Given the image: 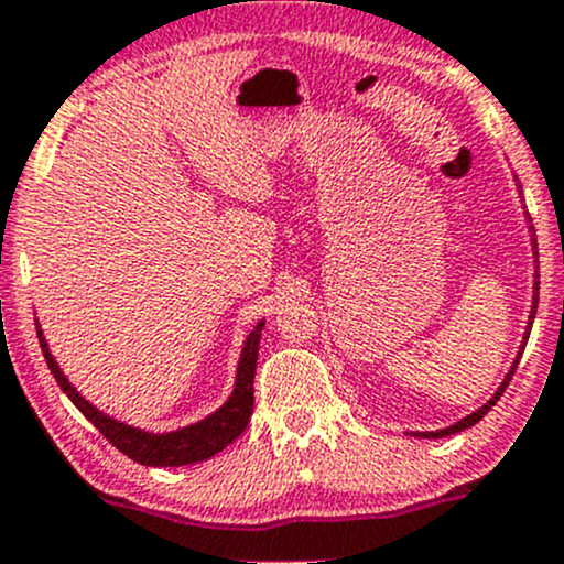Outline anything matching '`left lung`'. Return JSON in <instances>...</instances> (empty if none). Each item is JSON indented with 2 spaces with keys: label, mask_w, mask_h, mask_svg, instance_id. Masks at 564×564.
I'll use <instances>...</instances> for the list:
<instances>
[{
  "label": "left lung",
  "mask_w": 564,
  "mask_h": 564,
  "mask_svg": "<svg viewBox=\"0 0 564 564\" xmlns=\"http://www.w3.org/2000/svg\"><path fill=\"white\" fill-rule=\"evenodd\" d=\"M519 191H521V185H519ZM529 220V218H527ZM529 224H532V220H529ZM529 231H532V253L538 256V240H534V229L532 226H529ZM538 292H540V272H538V259H534V283H532V311H529V322H527V333H524V340H521V349H519V355H516V360H513V366H510V371L505 373V379L502 382H499V388H497V392H494L491 398H488L486 403H482L480 409H475V412L471 414H466V417H460L458 423H453V425H447V429H440V431H417V434H412V436H420V440H442V436H451V434H458V431H464V429H471V425L475 423H480L482 417H486L488 414V409L494 406V403L499 401V398H502V392H505V388H508L510 384V379H513V373H516V368H519V360H521V355H524V346H527V338H529V329H532V322H534V311H538Z\"/></svg>",
  "instance_id": "left-lung-1"
}]
</instances>
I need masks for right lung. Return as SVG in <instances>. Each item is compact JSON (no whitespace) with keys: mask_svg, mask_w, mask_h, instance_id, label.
I'll return each mask as SVG.
<instances>
[{"mask_svg":"<svg viewBox=\"0 0 564 564\" xmlns=\"http://www.w3.org/2000/svg\"><path fill=\"white\" fill-rule=\"evenodd\" d=\"M261 327H264V318L256 322V327L250 329L246 344H242L240 362H237V379L235 390L226 398L224 406L215 409L213 414H207L198 423L185 425V429L176 431H163V434H152V431L135 429V425L122 423V420L108 417L106 412H100L98 406L87 401L76 388L70 384V379L62 373V368L56 366L54 355L48 349V340L43 338V329L37 324V338L40 349H43L45 362H48L51 373H54L56 384L62 392L76 403L78 412L117 447L119 453H124L128 458L139 460L141 466H185V464H198V460L213 458L215 453L224 451L226 445L237 440V436L246 431L250 414H253V377H256V357H259V340H261Z\"/></svg>","mask_w":564,"mask_h":564,"instance_id":"obj_1","label":"right lung"}]
</instances>
